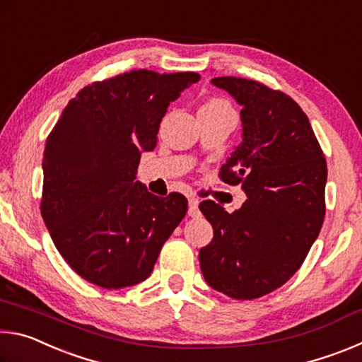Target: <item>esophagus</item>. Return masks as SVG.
<instances>
[{
  "label": "esophagus",
  "instance_id": "34e87169",
  "mask_svg": "<svg viewBox=\"0 0 362 362\" xmlns=\"http://www.w3.org/2000/svg\"><path fill=\"white\" fill-rule=\"evenodd\" d=\"M199 201L198 198H188V216L199 217Z\"/></svg>",
  "mask_w": 362,
  "mask_h": 362
}]
</instances>
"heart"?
Segmentation results:
<instances>
[{"mask_svg":"<svg viewBox=\"0 0 362 362\" xmlns=\"http://www.w3.org/2000/svg\"><path fill=\"white\" fill-rule=\"evenodd\" d=\"M204 107L217 108V107H228V105H226V103H225V102H222V100H211V102H207Z\"/></svg>","mask_w":362,"mask_h":362,"instance_id":"b5f03b06","label":"heart"}]
</instances>
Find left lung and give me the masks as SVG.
<instances>
[{"mask_svg": "<svg viewBox=\"0 0 362 362\" xmlns=\"http://www.w3.org/2000/svg\"><path fill=\"white\" fill-rule=\"evenodd\" d=\"M241 105V144L220 170L241 183L247 199L233 214L207 199L201 212L214 230L199 250L212 289L252 300L283 286L302 265L320 235L326 159L306 115L279 90L244 78L211 81Z\"/></svg>", "mask_w": 362, "mask_h": 362, "instance_id": "8db88e82", "label": "left lung"}]
</instances>
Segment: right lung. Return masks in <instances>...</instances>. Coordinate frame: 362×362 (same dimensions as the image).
<instances>
[{
  "mask_svg": "<svg viewBox=\"0 0 362 362\" xmlns=\"http://www.w3.org/2000/svg\"><path fill=\"white\" fill-rule=\"evenodd\" d=\"M199 78L139 70L94 83L69 102L47 137L41 216L60 255L89 283H142L185 217V196L151 194L136 174L170 102Z\"/></svg>",
  "mask_w": 362,
  "mask_h": 362,
  "instance_id": "obj_1",
  "label": "right lung"
}]
</instances>
